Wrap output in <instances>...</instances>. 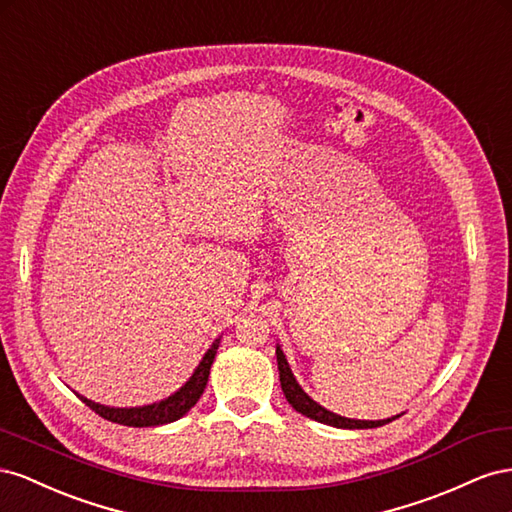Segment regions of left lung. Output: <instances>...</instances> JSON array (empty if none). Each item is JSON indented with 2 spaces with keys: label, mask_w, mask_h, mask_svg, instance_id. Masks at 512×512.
<instances>
[{
  "label": "left lung",
  "mask_w": 512,
  "mask_h": 512,
  "mask_svg": "<svg viewBox=\"0 0 512 512\" xmlns=\"http://www.w3.org/2000/svg\"><path fill=\"white\" fill-rule=\"evenodd\" d=\"M276 362H279V377H281V388L285 392V399L289 401V405L294 407L296 412H300L306 418L324 422V425L337 427V429H375V427L388 425V422L397 420L401 416V414H397V416L384 418V420H356V418H345V416L334 414V412L326 410L324 405H319L317 401H313L309 394L302 390L296 375L291 373V367H289V362L283 354L281 345H276Z\"/></svg>",
  "instance_id": "8db88e82"
}]
</instances>
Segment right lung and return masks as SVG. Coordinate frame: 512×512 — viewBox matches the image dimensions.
Segmentation results:
<instances>
[{"label": "right lung", "instance_id": "1", "mask_svg": "<svg viewBox=\"0 0 512 512\" xmlns=\"http://www.w3.org/2000/svg\"><path fill=\"white\" fill-rule=\"evenodd\" d=\"M218 345H221V337L214 339V343L208 347V352L203 354L201 362L197 364V369L193 371V375L188 377L178 390L169 394V397L154 401L150 405L111 407V405H102V403L87 399V397H83V394H77V397L98 416H102L105 420H111V422H118V425H124V427L167 425V422L180 420L184 414L191 412V407L199 401L203 390H206L208 377H210V367L214 362Z\"/></svg>", "mask_w": 512, "mask_h": 512}]
</instances>
